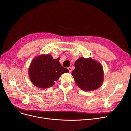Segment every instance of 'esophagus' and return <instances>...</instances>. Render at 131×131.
Listing matches in <instances>:
<instances>
[{"mask_svg":"<svg viewBox=\"0 0 131 131\" xmlns=\"http://www.w3.org/2000/svg\"><path fill=\"white\" fill-rule=\"evenodd\" d=\"M68 70H69V72L70 73L71 72H72V68H71L70 67H68Z\"/></svg>","mask_w":131,"mask_h":131,"instance_id":"34e87169","label":"esophagus"}]
</instances>
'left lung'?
Masks as SVG:
<instances>
[{
  "label": "left lung",
  "mask_w": 131,
  "mask_h": 131,
  "mask_svg": "<svg viewBox=\"0 0 131 131\" xmlns=\"http://www.w3.org/2000/svg\"><path fill=\"white\" fill-rule=\"evenodd\" d=\"M75 69L72 74L76 84L81 90L86 91L98 89L104 80L102 65L91 58H79L74 63Z\"/></svg>",
  "instance_id": "left-lung-1"
}]
</instances>
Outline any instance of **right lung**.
<instances>
[{
    "label": "right lung",
    "mask_w": 131,
    "mask_h": 131,
    "mask_svg": "<svg viewBox=\"0 0 131 131\" xmlns=\"http://www.w3.org/2000/svg\"><path fill=\"white\" fill-rule=\"evenodd\" d=\"M59 58L53 59L50 54H41L31 62L28 74L31 82L40 89H47L54 84L61 75L69 72L59 62Z\"/></svg>",
    "instance_id": "obj_1"
}]
</instances>
